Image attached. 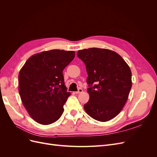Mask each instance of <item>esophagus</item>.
Instances as JSON below:
<instances>
[{"label": "esophagus", "mask_w": 157, "mask_h": 157, "mask_svg": "<svg viewBox=\"0 0 157 157\" xmlns=\"http://www.w3.org/2000/svg\"><path fill=\"white\" fill-rule=\"evenodd\" d=\"M83 92V90L82 88H78V90H77V92H75L76 94H80V93H82Z\"/></svg>", "instance_id": "obj_1"}]
</instances>
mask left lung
<instances>
[{
    "mask_svg": "<svg viewBox=\"0 0 157 157\" xmlns=\"http://www.w3.org/2000/svg\"><path fill=\"white\" fill-rule=\"evenodd\" d=\"M77 56L86 65L89 101L84 110L94 119L106 122L118 115L132 88L129 66L116 52L91 48L78 50Z\"/></svg>",
    "mask_w": 157,
    "mask_h": 157,
    "instance_id": "obj_1",
    "label": "left lung"
}]
</instances>
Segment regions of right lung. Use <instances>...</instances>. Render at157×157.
I'll use <instances>...</instances> for the list:
<instances>
[{"mask_svg":"<svg viewBox=\"0 0 157 157\" xmlns=\"http://www.w3.org/2000/svg\"><path fill=\"white\" fill-rule=\"evenodd\" d=\"M74 51L52 50L32 56L19 73V93L36 122L48 125L58 121L71 95L63 71L75 58Z\"/></svg>","mask_w":157,"mask_h":157,"instance_id":"add662e5","label":"right lung"}]
</instances>
